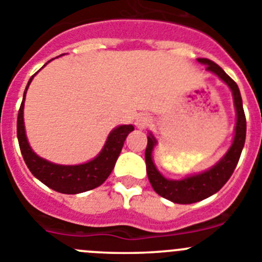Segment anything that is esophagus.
Wrapping results in <instances>:
<instances>
[{
  "mask_svg": "<svg viewBox=\"0 0 262 262\" xmlns=\"http://www.w3.org/2000/svg\"><path fill=\"white\" fill-rule=\"evenodd\" d=\"M151 124V119H150V116L146 114H142L140 115V116H137L136 119V126L138 129H145L147 128L148 125Z\"/></svg>",
  "mask_w": 262,
  "mask_h": 262,
  "instance_id": "esophagus-1",
  "label": "esophagus"
}]
</instances>
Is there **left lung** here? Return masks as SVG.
Here are the masks:
<instances>
[{
	"mask_svg": "<svg viewBox=\"0 0 262 262\" xmlns=\"http://www.w3.org/2000/svg\"><path fill=\"white\" fill-rule=\"evenodd\" d=\"M197 61L206 67L207 72L215 74L223 83L227 84V87L232 93V99H234L236 122H235L234 128V138H232L231 146L225 152V155L210 168L183 179H167L158 169L154 163V159H152V151H154L155 146L158 145V141L154 134L148 132L147 147L145 151L146 172H147L148 181L158 194L175 202V204L199 202L218 192L232 175V172L239 162L244 142H246L247 121L244 110H243V100L239 87L215 62L207 60V58H197Z\"/></svg>",
	"mask_w": 262,
	"mask_h": 262,
	"instance_id": "obj_1",
	"label": "left lung"
}]
</instances>
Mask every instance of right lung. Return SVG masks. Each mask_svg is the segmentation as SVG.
Instances as JSON below:
<instances>
[{"label":"right lung","mask_w":262,"mask_h":262,"mask_svg":"<svg viewBox=\"0 0 262 262\" xmlns=\"http://www.w3.org/2000/svg\"><path fill=\"white\" fill-rule=\"evenodd\" d=\"M36 74L32 75L27 86H26L22 104H20L19 112H18V120H16L18 142H19L20 152H22L23 159H25L28 169L31 171V173L37 180L46 184L47 187L56 190V192L63 193V194H78V193L87 192V190H91L99 185H102L107 180L108 176L111 175V172L116 164L117 158L121 152L125 138L130 132L134 130V126L129 124V125H119L112 129L108 134L100 152L95 158H93L89 162H84V163L57 164L39 157L32 150L30 142H28L27 134H26L25 119H23L26 93H27L28 86L31 84L32 79Z\"/></svg>","instance_id":"right-lung-1"}]
</instances>
